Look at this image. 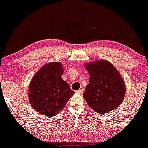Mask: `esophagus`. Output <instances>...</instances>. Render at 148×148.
<instances>
[{
	"mask_svg": "<svg viewBox=\"0 0 148 148\" xmlns=\"http://www.w3.org/2000/svg\"><path fill=\"white\" fill-rule=\"evenodd\" d=\"M77 93L83 94V89H79V90H77Z\"/></svg>",
	"mask_w": 148,
	"mask_h": 148,
	"instance_id": "esophagus-1",
	"label": "esophagus"
}]
</instances>
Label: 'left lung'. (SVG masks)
<instances>
[{
    "label": "left lung",
    "mask_w": 148,
    "mask_h": 148,
    "mask_svg": "<svg viewBox=\"0 0 148 148\" xmlns=\"http://www.w3.org/2000/svg\"><path fill=\"white\" fill-rule=\"evenodd\" d=\"M90 83L83 97L94 111L106 114L116 109L125 97V86L116 69L110 62L98 60L87 64Z\"/></svg>",
    "instance_id": "left-lung-1"
}]
</instances>
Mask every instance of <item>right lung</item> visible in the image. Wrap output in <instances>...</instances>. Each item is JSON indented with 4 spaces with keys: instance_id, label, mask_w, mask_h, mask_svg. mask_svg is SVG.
I'll list each match as a JSON object with an SVG mask.
<instances>
[{
    "instance_id": "obj_1",
    "label": "right lung",
    "mask_w": 148,
    "mask_h": 148,
    "mask_svg": "<svg viewBox=\"0 0 148 148\" xmlns=\"http://www.w3.org/2000/svg\"><path fill=\"white\" fill-rule=\"evenodd\" d=\"M63 69L56 62L47 63L35 74L29 88L31 106L48 117L58 114L74 92L61 78Z\"/></svg>"
}]
</instances>
